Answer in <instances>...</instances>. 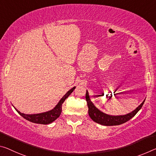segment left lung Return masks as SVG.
<instances>
[{
	"label": "left lung",
	"mask_w": 156,
	"mask_h": 156,
	"mask_svg": "<svg viewBox=\"0 0 156 156\" xmlns=\"http://www.w3.org/2000/svg\"><path fill=\"white\" fill-rule=\"evenodd\" d=\"M86 101L87 103L88 106V113L89 116L96 123H99L103 126H117L124 123L128 121H129L130 119L133 118L134 116L138 112L141 108H142L143 104H144L145 99L143 101V102L138 106L137 108L132 111L131 112H129L126 115H110L103 112L102 111L98 110L96 106L94 105V103L91 102L90 96H89L88 91L87 90L86 92Z\"/></svg>",
	"instance_id": "obj_1"
}]
</instances>
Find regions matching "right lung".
<instances>
[{
    "label": "right lung",
    "instance_id": "obj_1",
    "mask_svg": "<svg viewBox=\"0 0 156 156\" xmlns=\"http://www.w3.org/2000/svg\"><path fill=\"white\" fill-rule=\"evenodd\" d=\"M75 88L76 87H73V88H71L70 90H69L63 96V97L61 98L58 104L54 107V108L45 112L28 115V114L21 113L20 111L16 109L14 107V108H15L16 112H18L21 117H23L24 119H26V120L29 121V122L35 123H39V124H49V123L53 122L54 121L56 120L57 119L60 117L62 112V103H64V101H65L66 98L73 92V90H75Z\"/></svg>",
    "mask_w": 156,
    "mask_h": 156
}]
</instances>
